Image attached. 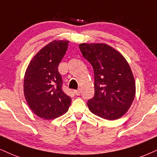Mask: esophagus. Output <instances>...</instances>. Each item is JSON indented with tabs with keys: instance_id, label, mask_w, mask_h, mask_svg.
<instances>
[{
	"instance_id": "1",
	"label": "esophagus",
	"mask_w": 157,
	"mask_h": 157,
	"mask_svg": "<svg viewBox=\"0 0 157 157\" xmlns=\"http://www.w3.org/2000/svg\"><path fill=\"white\" fill-rule=\"evenodd\" d=\"M73 93H74V94H75V95H79V94H80V93H81L80 90H74V91H73Z\"/></svg>"
}]
</instances>
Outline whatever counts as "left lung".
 <instances>
[{
	"label": "left lung",
	"instance_id": "left-lung-1",
	"mask_svg": "<svg viewBox=\"0 0 157 157\" xmlns=\"http://www.w3.org/2000/svg\"><path fill=\"white\" fill-rule=\"evenodd\" d=\"M79 49L94 70V95L86 102L92 113L102 119H119L135 96V83L128 63L105 44H82Z\"/></svg>",
	"mask_w": 157,
	"mask_h": 157
}]
</instances>
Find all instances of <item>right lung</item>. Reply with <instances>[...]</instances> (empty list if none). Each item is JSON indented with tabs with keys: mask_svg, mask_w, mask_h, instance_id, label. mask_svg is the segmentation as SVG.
<instances>
[{
	"mask_svg": "<svg viewBox=\"0 0 157 157\" xmlns=\"http://www.w3.org/2000/svg\"><path fill=\"white\" fill-rule=\"evenodd\" d=\"M67 40H54L44 46L29 64L24 78V94L32 111L49 120L67 111L71 97L63 90L58 65L66 53Z\"/></svg>",
	"mask_w": 157,
	"mask_h": 157,
	"instance_id": "right-lung-1",
	"label": "right lung"
}]
</instances>
